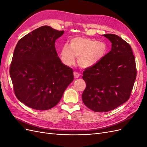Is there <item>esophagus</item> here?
<instances>
[{"label":"esophagus","mask_w":147,"mask_h":147,"mask_svg":"<svg viewBox=\"0 0 147 147\" xmlns=\"http://www.w3.org/2000/svg\"><path fill=\"white\" fill-rule=\"evenodd\" d=\"M74 77H75V78H78L80 76V74H78V73L77 72H74Z\"/></svg>","instance_id":"1"}]
</instances>
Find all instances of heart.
Segmentation results:
<instances>
[{
  "instance_id": "1",
  "label": "heart",
  "mask_w": 147,
  "mask_h": 147,
  "mask_svg": "<svg viewBox=\"0 0 147 147\" xmlns=\"http://www.w3.org/2000/svg\"><path fill=\"white\" fill-rule=\"evenodd\" d=\"M107 52L108 47L105 42L77 37L71 40L70 46L65 45L63 47L60 56L67 65H73L77 57L78 65L82 68L88 69L99 63Z\"/></svg>"
}]
</instances>
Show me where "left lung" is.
Returning a JSON list of instances; mask_svg holds the SVG:
<instances>
[{
	"instance_id": "obj_1",
	"label": "left lung",
	"mask_w": 147,
	"mask_h": 147,
	"mask_svg": "<svg viewBox=\"0 0 147 147\" xmlns=\"http://www.w3.org/2000/svg\"><path fill=\"white\" fill-rule=\"evenodd\" d=\"M112 49L99 63L84 71V104L97 112L117 108L129 98L136 78L135 57L130 45L115 34L102 35Z\"/></svg>"
}]
</instances>
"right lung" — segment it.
Returning a JSON list of instances; mask_svg holds the SVG:
<instances>
[{
    "instance_id": "1",
    "label": "right lung",
    "mask_w": 147,
    "mask_h": 147,
    "mask_svg": "<svg viewBox=\"0 0 147 147\" xmlns=\"http://www.w3.org/2000/svg\"><path fill=\"white\" fill-rule=\"evenodd\" d=\"M64 32L42 26L20 39L15 47L10 75L16 97L30 108H53L74 80L73 70L62 63L55 48Z\"/></svg>"
}]
</instances>
